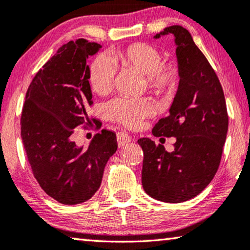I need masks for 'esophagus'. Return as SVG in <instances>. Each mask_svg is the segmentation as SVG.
Wrapping results in <instances>:
<instances>
[{
	"label": "esophagus",
	"instance_id": "esophagus-1",
	"mask_svg": "<svg viewBox=\"0 0 250 250\" xmlns=\"http://www.w3.org/2000/svg\"><path fill=\"white\" fill-rule=\"evenodd\" d=\"M131 141H132V138L126 132L117 133V143H118V146H121V148H122V146H126V145H128V143Z\"/></svg>",
	"mask_w": 250,
	"mask_h": 250
}]
</instances>
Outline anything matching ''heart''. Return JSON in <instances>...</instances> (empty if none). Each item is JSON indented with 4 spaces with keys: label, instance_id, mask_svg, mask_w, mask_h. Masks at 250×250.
<instances>
[{
    "label": "heart",
    "instance_id": "heart-1",
    "mask_svg": "<svg viewBox=\"0 0 250 250\" xmlns=\"http://www.w3.org/2000/svg\"><path fill=\"white\" fill-rule=\"evenodd\" d=\"M112 59L125 67H131L146 76L149 87L156 93L170 90L176 84V67L164 63L162 53L155 46L146 43L132 44L112 54ZM116 73L115 64L108 57L100 54L90 66V83L95 93L104 95L111 91ZM153 105L146 99L118 98L105 105L107 115L112 121L119 122L128 127H134L141 119L153 114Z\"/></svg>",
    "mask_w": 250,
    "mask_h": 250
}]
</instances>
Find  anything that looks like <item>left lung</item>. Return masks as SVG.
Returning a JSON list of instances; mask_svg holds the SVG:
<instances>
[{
    "instance_id": "left-lung-1",
    "label": "left lung",
    "mask_w": 250,
    "mask_h": 250,
    "mask_svg": "<svg viewBox=\"0 0 250 250\" xmlns=\"http://www.w3.org/2000/svg\"><path fill=\"white\" fill-rule=\"evenodd\" d=\"M168 34L175 37L180 82L169 115L159 119L152 134L176 138L174 151L148 138L138 143L143 150V189L153 199L175 204L192 199L213 180L229 117L220 81L189 30L169 26L153 39Z\"/></svg>"
}]
</instances>
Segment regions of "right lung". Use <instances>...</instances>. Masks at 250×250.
I'll use <instances>...</instances> for the list:
<instances>
[{"label": "right lung", "instance_id": "1", "mask_svg": "<svg viewBox=\"0 0 250 250\" xmlns=\"http://www.w3.org/2000/svg\"><path fill=\"white\" fill-rule=\"evenodd\" d=\"M101 47L84 39L63 44L37 71L26 93L20 125L27 159L40 187L63 205L93 197L117 150L116 134L108 129L98 133L87 148L71 140L75 127L91 121L87 60Z\"/></svg>", "mask_w": 250, "mask_h": 250}]
</instances>
